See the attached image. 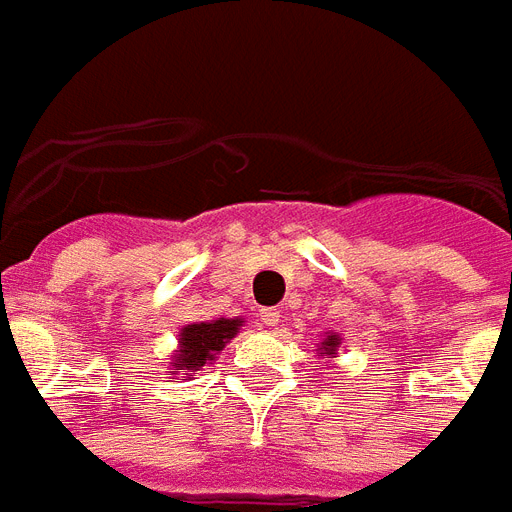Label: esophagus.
Here are the masks:
<instances>
[{
  "label": "esophagus",
  "mask_w": 512,
  "mask_h": 512,
  "mask_svg": "<svg viewBox=\"0 0 512 512\" xmlns=\"http://www.w3.org/2000/svg\"><path fill=\"white\" fill-rule=\"evenodd\" d=\"M259 317L267 327H272V325H277V322H280V312H277V309H261Z\"/></svg>",
  "instance_id": "1"
}]
</instances>
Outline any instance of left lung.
I'll return each instance as SVG.
<instances>
[{
    "label": "left lung",
    "mask_w": 512,
    "mask_h": 512,
    "mask_svg": "<svg viewBox=\"0 0 512 512\" xmlns=\"http://www.w3.org/2000/svg\"><path fill=\"white\" fill-rule=\"evenodd\" d=\"M335 346H338V338H335V335H327V341H325V357H327V354H333Z\"/></svg>",
    "instance_id": "obj_1"
}]
</instances>
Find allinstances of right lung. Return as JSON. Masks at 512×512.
Segmentation results:
<instances>
[{"label": "right lung", "mask_w": 512, "mask_h": 512, "mask_svg": "<svg viewBox=\"0 0 512 512\" xmlns=\"http://www.w3.org/2000/svg\"><path fill=\"white\" fill-rule=\"evenodd\" d=\"M240 320H214V322H198V325H187L179 338V354L177 362H171L174 370L171 375H195V370L216 359V354L224 349V343L235 338Z\"/></svg>", "instance_id": "obj_1"}]
</instances>
